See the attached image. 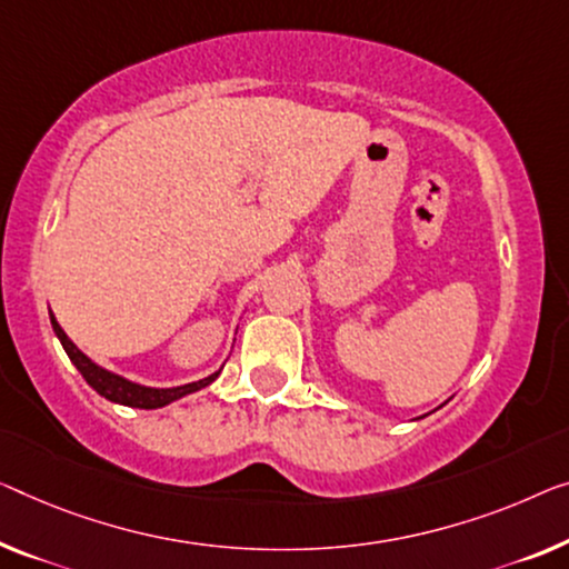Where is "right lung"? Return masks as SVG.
Segmentation results:
<instances>
[{
  "label": "right lung",
  "instance_id": "right-lung-1",
  "mask_svg": "<svg viewBox=\"0 0 569 569\" xmlns=\"http://www.w3.org/2000/svg\"><path fill=\"white\" fill-rule=\"evenodd\" d=\"M50 325H53V332L58 335V339H61L66 355H68V358H71L73 366L79 368L83 380H87V383L94 388L99 396H104V398H109V401H114V403L134 406V409H160V406L171 403V401H176V398H181L186 393H193V391H199V388L209 386L211 380L219 376V372H214V376L197 380V383L178 386V388L138 386V383H132V380H127L122 376H114V372H109L104 368H99L97 362H91L87 355H83L79 347H76L71 339L66 337V332L61 329V325H58V321H56L53 313H50Z\"/></svg>",
  "mask_w": 569,
  "mask_h": 569
}]
</instances>
